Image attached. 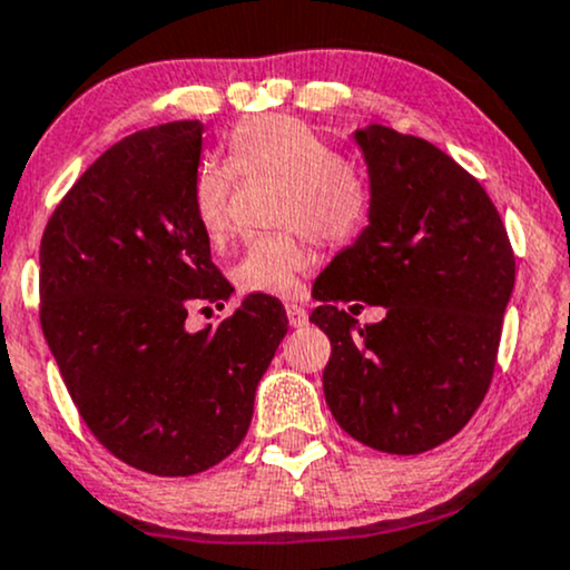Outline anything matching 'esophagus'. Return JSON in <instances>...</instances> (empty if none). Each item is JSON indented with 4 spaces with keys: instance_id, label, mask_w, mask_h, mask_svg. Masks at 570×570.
<instances>
[{
    "instance_id": "esophagus-1",
    "label": "esophagus",
    "mask_w": 570,
    "mask_h": 570,
    "mask_svg": "<svg viewBox=\"0 0 570 570\" xmlns=\"http://www.w3.org/2000/svg\"><path fill=\"white\" fill-rule=\"evenodd\" d=\"M285 312H287V323L293 325V328H302L306 323V317H309V312H306V306L302 302H285Z\"/></svg>"
}]
</instances>
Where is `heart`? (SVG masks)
<instances>
[{
    "label": "heart",
    "instance_id": "obj_1",
    "mask_svg": "<svg viewBox=\"0 0 570 570\" xmlns=\"http://www.w3.org/2000/svg\"><path fill=\"white\" fill-rule=\"evenodd\" d=\"M228 164L236 175L283 177L274 223L279 232L253 236L234 264L242 291L287 296L298 277L317 264L307 234L323 245H347L371 220L374 194L361 169L325 142L315 129L291 115H258L236 124L226 139ZM236 177L228 166L204 161L194 175L190 207L204 239L223 247L234 236Z\"/></svg>",
    "mask_w": 570,
    "mask_h": 570
}]
</instances>
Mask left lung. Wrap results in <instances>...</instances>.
Wrapping results in <instances>:
<instances>
[{
    "instance_id": "1",
    "label": "left lung",
    "mask_w": 570,
    "mask_h": 570,
    "mask_svg": "<svg viewBox=\"0 0 570 570\" xmlns=\"http://www.w3.org/2000/svg\"><path fill=\"white\" fill-rule=\"evenodd\" d=\"M371 223L317 277L312 323L331 338L323 393L350 436L420 455L474 417L498 363L514 250L476 177L436 145L368 126ZM385 305L361 326L341 304Z\"/></svg>"
}]
</instances>
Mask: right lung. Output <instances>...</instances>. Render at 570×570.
I'll return each mask as SVG.
<instances>
[{"label": "right lung", "mask_w": 570, "mask_h": 570, "mask_svg": "<svg viewBox=\"0 0 570 570\" xmlns=\"http://www.w3.org/2000/svg\"><path fill=\"white\" fill-rule=\"evenodd\" d=\"M202 120L120 139L67 190L40 245V323L82 423L156 476L213 469L245 439L255 387L287 334L277 298L247 296L217 328L194 304L234 287L190 207Z\"/></svg>", "instance_id": "obj_1"}]
</instances>
